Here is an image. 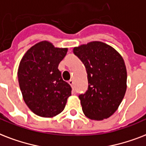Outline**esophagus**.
<instances>
[{
	"label": "esophagus",
	"mask_w": 146,
	"mask_h": 146,
	"mask_svg": "<svg viewBox=\"0 0 146 146\" xmlns=\"http://www.w3.org/2000/svg\"><path fill=\"white\" fill-rule=\"evenodd\" d=\"M68 84H69L70 85L72 86V87H73V84H74V81H73V80H70V81H68Z\"/></svg>",
	"instance_id": "34e87169"
}]
</instances>
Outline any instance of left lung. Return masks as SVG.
I'll list each match as a JSON object with an SVG mask.
<instances>
[{"mask_svg": "<svg viewBox=\"0 0 146 146\" xmlns=\"http://www.w3.org/2000/svg\"><path fill=\"white\" fill-rule=\"evenodd\" d=\"M86 68L88 88L78 96L84 113L89 119L102 120L116 112L126 91L127 72L121 55L99 41L73 49Z\"/></svg>", "mask_w": 146, "mask_h": 146, "instance_id": "8db88e82", "label": "left lung"}]
</instances>
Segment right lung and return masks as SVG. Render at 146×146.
Returning a JSON list of instances; mask_svg holds the SVG:
<instances>
[{
    "mask_svg": "<svg viewBox=\"0 0 146 146\" xmlns=\"http://www.w3.org/2000/svg\"><path fill=\"white\" fill-rule=\"evenodd\" d=\"M68 52L48 41L27 51L18 68V81L26 104L35 114L53 117L63 111L72 88L62 78L58 65Z\"/></svg>",
    "mask_w": 146,
    "mask_h": 146,
    "instance_id": "add662e5",
    "label": "right lung"
}]
</instances>
